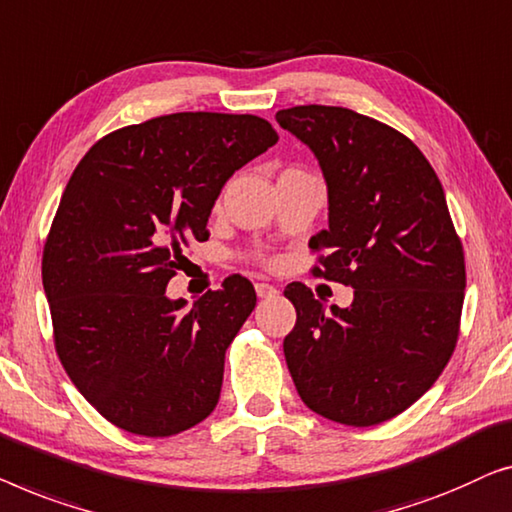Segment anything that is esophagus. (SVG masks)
<instances>
[{
    "instance_id": "34e87169",
    "label": "esophagus",
    "mask_w": 512,
    "mask_h": 512,
    "mask_svg": "<svg viewBox=\"0 0 512 512\" xmlns=\"http://www.w3.org/2000/svg\"><path fill=\"white\" fill-rule=\"evenodd\" d=\"M255 292H257L259 299H271V297H276V294H278L276 287L269 285V283H257Z\"/></svg>"
}]
</instances>
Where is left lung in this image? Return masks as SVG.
Returning a JSON list of instances; mask_svg holds the SVG:
<instances>
[{"mask_svg":"<svg viewBox=\"0 0 512 512\" xmlns=\"http://www.w3.org/2000/svg\"><path fill=\"white\" fill-rule=\"evenodd\" d=\"M278 125L318 157L329 227L313 273L350 285L348 308L287 285L297 325L287 369L313 413L348 427L392 420L422 397L459 336L466 269L436 171L408 136L343 106H294Z\"/></svg>","mask_w":512,"mask_h":512,"instance_id":"left-lung-1","label":"left lung"}]
</instances>
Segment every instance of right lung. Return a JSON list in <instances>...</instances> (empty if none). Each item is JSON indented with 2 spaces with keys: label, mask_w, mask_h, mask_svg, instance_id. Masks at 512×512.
<instances>
[{
  "label": "right lung",
  "mask_w": 512,
  "mask_h": 512,
  "mask_svg": "<svg viewBox=\"0 0 512 512\" xmlns=\"http://www.w3.org/2000/svg\"><path fill=\"white\" fill-rule=\"evenodd\" d=\"M276 141L257 115L171 113L106 134L71 174L43 290L64 371L115 427L162 438L213 413L255 287L229 276L187 308L167 283L181 248L208 239L222 185Z\"/></svg>",
  "instance_id": "1"
}]
</instances>
